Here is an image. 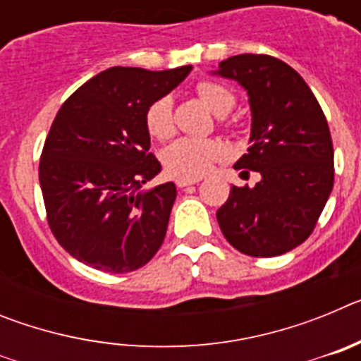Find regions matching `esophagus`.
<instances>
[{
  "label": "esophagus",
  "instance_id": "esophagus-1",
  "mask_svg": "<svg viewBox=\"0 0 361 361\" xmlns=\"http://www.w3.org/2000/svg\"><path fill=\"white\" fill-rule=\"evenodd\" d=\"M177 188H180V190H184V188L188 186H195V184H199V178H177Z\"/></svg>",
  "mask_w": 361,
  "mask_h": 361
}]
</instances>
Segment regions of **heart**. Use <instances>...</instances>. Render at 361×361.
<instances>
[{
	"instance_id": "b5f03b06",
	"label": "heart",
	"mask_w": 361,
	"mask_h": 361,
	"mask_svg": "<svg viewBox=\"0 0 361 361\" xmlns=\"http://www.w3.org/2000/svg\"><path fill=\"white\" fill-rule=\"evenodd\" d=\"M195 95L215 116H226L235 106V95L212 79H200L195 85ZM145 126L149 137L168 141L175 133L173 103L168 95L157 97L146 108ZM226 155V146L216 139H191L183 137L168 146L162 155L166 171L175 178H200L209 168Z\"/></svg>"
}]
</instances>
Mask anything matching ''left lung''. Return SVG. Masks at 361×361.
<instances>
[{"label": "left lung", "instance_id": "8db88e82", "mask_svg": "<svg viewBox=\"0 0 361 361\" xmlns=\"http://www.w3.org/2000/svg\"><path fill=\"white\" fill-rule=\"evenodd\" d=\"M219 68L247 90L253 114L251 146L235 168L258 171L262 180L255 188L233 186L216 220L240 253L279 257L307 240L331 195L329 124L307 82L288 63L240 54Z\"/></svg>", "mask_w": 361, "mask_h": 361}]
</instances>
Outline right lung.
Returning a JSON list of instances; mask_svg holds the SVG:
<instances>
[{
    "mask_svg": "<svg viewBox=\"0 0 361 361\" xmlns=\"http://www.w3.org/2000/svg\"><path fill=\"white\" fill-rule=\"evenodd\" d=\"M191 66L149 72L114 66L73 92L57 111L39 159L50 231L79 262L130 273L162 245L177 190L142 184L161 171L145 111Z\"/></svg>",
    "mask_w": 361,
    "mask_h": 361,
    "instance_id": "obj_1",
    "label": "right lung"
}]
</instances>
